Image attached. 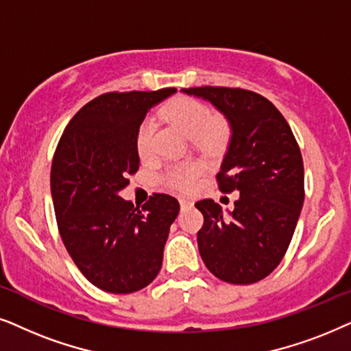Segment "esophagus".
I'll return each instance as SVG.
<instances>
[{
  "label": "esophagus",
  "mask_w": 351,
  "mask_h": 351,
  "mask_svg": "<svg viewBox=\"0 0 351 351\" xmlns=\"http://www.w3.org/2000/svg\"><path fill=\"white\" fill-rule=\"evenodd\" d=\"M180 205H181V208H189V207H193L194 202L188 197H180Z\"/></svg>",
  "instance_id": "obj_1"
}]
</instances>
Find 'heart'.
Returning <instances> with one entry per match:
<instances>
[{
  "label": "heart",
  "mask_w": 351,
  "mask_h": 351,
  "mask_svg": "<svg viewBox=\"0 0 351 351\" xmlns=\"http://www.w3.org/2000/svg\"><path fill=\"white\" fill-rule=\"evenodd\" d=\"M160 117L168 123L178 128L186 136L194 138L204 149H217L226 138L228 127L219 117H212V112L204 102L189 96H178L168 101L162 107ZM154 123L151 120L143 121L136 133V149L141 157H147L152 149ZM202 171L197 162H184L170 167L163 175L165 183L173 189L188 191Z\"/></svg>",
  "instance_id": "obj_1"
}]
</instances>
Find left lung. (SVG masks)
Here are the masks:
<instances>
[{
    "label": "left lung",
    "instance_id": "obj_1",
    "mask_svg": "<svg viewBox=\"0 0 351 351\" xmlns=\"http://www.w3.org/2000/svg\"><path fill=\"white\" fill-rule=\"evenodd\" d=\"M183 93L212 102L230 121L231 141L217 181L221 193H241L228 215L212 199L195 204L204 215L200 256L224 282H258L281 263L300 217V147L281 112L261 95L224 86Z\"/></svg>",
    "mask_w": 351,
    "mask_h": 351
}]
</instances>
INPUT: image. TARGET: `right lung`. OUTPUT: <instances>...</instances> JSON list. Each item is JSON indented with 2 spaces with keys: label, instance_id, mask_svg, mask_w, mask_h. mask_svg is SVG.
Masks as SVG:
<instances>
[{
  "label": "right lung",
  "instance_id": "right-lung-1",
  "mask_svg": "<svg viewBox=\"0 0 351 351\" xmlns=\"http://www.w3.org/2000/svg\"><path fill=\"white\" fill-rule=\"evenodd\" d=\"M175 91L97 96L73 115L56 147L51 195L59 234L83 276L101 291H141L162 268L178 200L152 194L139 208L119 193L139 168L136 133L144 117Z\"/></svg>",
  "mask_w": 351,
  "mask_h": 351
}]
</instances>
